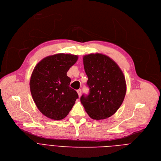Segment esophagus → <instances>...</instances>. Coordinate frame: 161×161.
<instances>
[{"label":"esophagus","instance_id":"esophagus-1","mask_svg":"<svg viewBox=\"0 0 161 161\" xmlns=\"http://www.w3.org/2000/svg\"><path fill=\"white\" fill-rule=\"evenodd\" d=\"M77 92H78L79 97H80L81 95V89H78V90L77 91Z\"/></svg>","mask_w":161,"mask_h":161}]
</instances>
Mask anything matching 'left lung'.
<instances>
[{
    "mask_svg": "<svg viewBox=\"0 0 161 161\" xmlns=\"http://www.w3.org/2000/svg\"><path fill=\"white\" fill-rule=\"evenodd\" d=\"M83 59L89 93L81 97V103L92 119H106L117 111L124 100L126 91L124 74L105 55L91 53Z\"/></svg>",
    "mask_w": 161,
    "mask_h": 161,
    "instance_id": "1",
    "label": "left lung"
}]
</instances>
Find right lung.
I'll use <instances>...</instances> for the list:
<instances>
[{
  "label": "right lung",
  "mask_w": 161,
  "mask_h": 161,
  "mask_svg": "<svg viewBox=\"0 0 161 161\" xmlns=\"http://www.w3.org/2000/svg\"><path fill=\"white\" fill-rule=\"evenodd\" d=\"M75 55L58 53L40 61L30 80V89L40 112L53 120H61L69 114L78 95L69 85L66 73L78 61Z\"/></svg>",
  "instance_id": "1"
}]
</instances>
